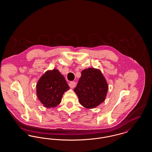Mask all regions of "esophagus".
I'll return each instance as SVG.
<instances>
[{
	"instance_id": "esophagus-1",
	"label": "esophagus",
	"mask_w": 152,
	"mask_h": 152,
	"mask_svg": "<svg viewBox=\"0 0 152 152\" xmlns=\"http://www.w3.org/2000/svg\"><path fill=\"white\" fill-rule=\"evenodd\" d=\"M75 86H76V83L74 81H71L69 84V86L71 88H73L74 87H75Z\"/></svg>"
}]
</instances>
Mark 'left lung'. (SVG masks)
Listing matches in <instances>:
<instances>
[{
  "instance_id": "8db88e82",
  "label": "left lung",
  "mask_w": 152,
  "mask_h": 152,
  "mask_svg": "<svg viewBox=\"0 0 152 152\" xmlns=\"http://www.w3.org/2000/svg\"><path fill=\"white\" fill-rule=\"evenodd\" d=\"M108 89V84L100 70L89 68L81 72V76L74 91L82 106L92 109L104 101Z\"/></svg>"
}]
</instances>
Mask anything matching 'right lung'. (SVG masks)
I'll return each mask as SVG.
<instances>
[{"label":"right lung","mask_w":152,"mask_h":152,"mask_svg":"<svg viewBox=\"0 0 152 152\" xmlns=\"http://www.w3.org/2000/svg\"><path fill=\"white\" fill-rule=\"evenodd\" d=\"M69 89L64 77L58 70L53 69L44 73L39 80L36 93L44 107L53 108L61 102L63 95Z\"/></svg>","instance_id":"1"}]
</instances>
